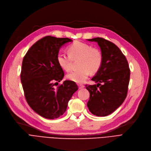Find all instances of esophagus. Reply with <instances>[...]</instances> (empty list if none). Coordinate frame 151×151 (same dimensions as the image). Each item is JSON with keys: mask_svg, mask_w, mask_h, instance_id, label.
<instances>
[{"mask_svg": "<svg viewBox=\"0 0 151 151\" xmlns=\"http://www.w3.org/2000/svg\"><path fill=\"white\" fill-rule=\"evenodd\" d=\"M84 87H85V86L83 85H82V84L78 85V88H79V89H82V88H83Z\"/></svg>", "mask_w": 151, "mask_h": 151, "instance_id": "esophagus-1", "label": "esophagus"}]
</instances>
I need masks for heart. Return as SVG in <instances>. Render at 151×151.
Listing matches in <instances>:
<instances>
[{"mask_svg":"<svg viewBox=\"0 0 151 151\" xmlns=\"http://www.w3.org/2000/svg\"><path fill=\"white\" fill-rule=\"evenodd\" d=\"M69 55L58 53L56 60L59 66L64 70L69 71L72 60L78 59V66L80 69L70 72L66 78L76 83H83L90 73L95 74L99 70L103 63V55L98 48H93L89 44L76 41L68 47Z\"/></svg>","mask_w":151,"mask_h":151,"instance_id":"heart-1","label":"heart"}]
</instances>
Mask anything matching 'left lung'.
<instances>
[{
    "label": "left lung",
    "mask_w": 151,
    "mask_h": 151,
    "mask_svg": "<svg viewBox=\"0 0 151 151\" xmlns=\"http://www.w3.org/2000/svg\"><path fill=\"white\" fill-rule=\"evenodd\" d=\"M88 40L98 43L103 55V63L91 78L97 84L85 86L90 92L87 106L93 115L104 117L116 111L124 101L130 70L126 57L114 43L101 37Z\"/></svg>",
    "instance_id": "1"
}]
</instances>
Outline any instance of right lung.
Segmentation results:
<instances>
[{
  "label": "right lung",
  "instance_id": "add662e5",
  "mask_svg": "<svg viewBox=\"0 0 151 151\" xmlns=\"http://www.w3.org/2000/svg\"><path fill=\"white\" fill-rule=\"evenodd\" d=\"M72 41L44 37L29 49L23 58L21 81L26 99L32 109L44 118L54 119L62 116L78 90L76 83L70 81H64L55 88L64 76L57 62V55L63 45Z\"/></svg>",
  "mask_w": 151,
  "mask_h": 151
}]
</instances>
